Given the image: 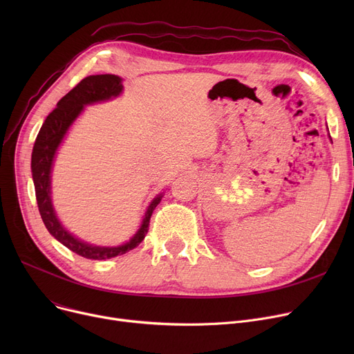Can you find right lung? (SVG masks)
<instances>
[{
    "instance_id": "1",
    "label": "right lung",
    "mask_w": 354,
    "mask_h": 354,
    "mask_svg": "<svg viewBox=\"0 0 354 354\" xmlns=\"http://www.w3.org/2000/svg\"><path fill=\"white\" fill-rule=\"evenodd\" d=\"M123 91V80L115 74H96L83 79L76 87L70 90L67 95L57 103L51 113L44 120L39 135L34 142L31 153V172L35 188L37 205L48 232L62 243L64 247L88 259H107L113 258L127 251L136 248L149 228V221L153 209L162 199V194L156 195L143 215L142 224L136 234L122 245L103 247L88 244L83 239L67 231L62 224L51 201V171L55 155L63 143L68 129L82 113L86 106L100 102L116 99Z\"/></svg>"
}]
</instances>
